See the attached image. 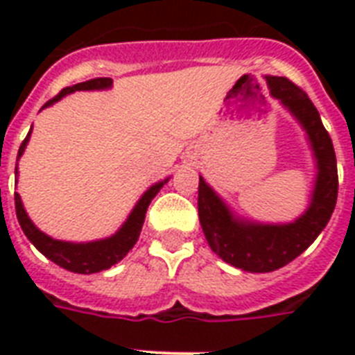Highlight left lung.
<instances>
[{
  "label": "left lung",
  "mask_w": 355,
  "mask_h": 355,
  "mask_svg": "<svg viewBox=\"0 0 355 355\" xmlns=\"http://www.w3.org/2000/svg\"><path fill=\"white\" fill-rule=\"evenodd\" d=\"M270 96L297 119L313 153V191L308 208L291 223H259L239 217L205 178L199 177V221L214 252L247 272H270L300 256L330 221L337 202V160L330 134L306 92L286 77L267 75Z\"/></svg>",
  "instance_id": "obj_1"
}]
</instances>
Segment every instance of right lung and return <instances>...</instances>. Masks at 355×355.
I'll return each instance as SVG.
<instances>
[{
	"label": "right lung",
	"mask_w": 355,
	"mask_h": 355,
	"mask_svg": "<svg viewBox=\"0 0 355 355\" xmlns=\"http://www.w3.org/2000/svg\"><path fill=\"white\" fill-rule=\"evenodd\" d=\"M112 86V79H107V77H101V79H92L86 80V83H79V85L68 86L64 88L57 97H53L51 101H47L42 108H47L55 105L57 101H60L62 97H66L68 94H73V92L79 90H108ZM31 132H33V127H31L27 138L21 141L18 150V160L19 156L24 155L25 147L29 144ZM16 177H18V164H16ZM169 178H164L160 182L153 184L147 191H145L139 200L134 205L132 211L128 214L127 221L123 223L121 228L118 232L112 234V236L103 237V239H96V241H86V243H73V241H62V239H55V237L47 236L36 227L35 223L31 221L27 211L24 208V202H21V197L19 193H14V205H16V217H18V223L24 234L27 236L33 245H35L38 250H40L47 259H51L53 263L60 265L62 269L71 270V272H79V275H92V272H101V270L110 269L112 265H116L118 261H121L125 256L128 254V250L136 245L138 241L139 232H141V227H144L145 214H147V208H149L150 200L155 199L156 193L164 188V184H167Z\"/></svg>",
	"instance_id": "1"
}]
</instances>
